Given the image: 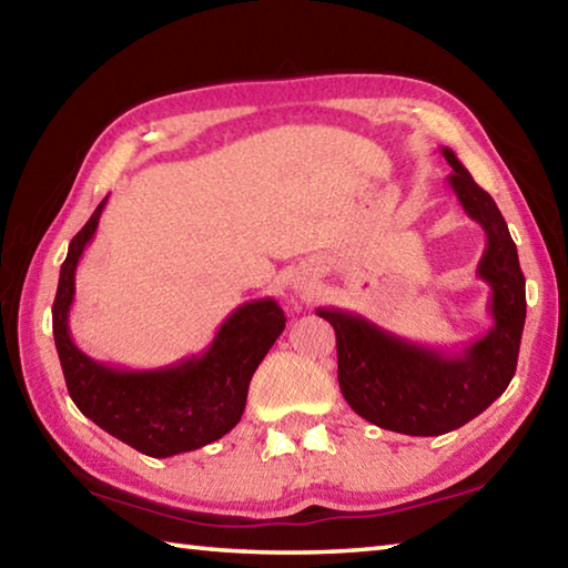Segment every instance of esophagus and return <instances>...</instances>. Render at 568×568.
<instances>
[{"label":"esophagus","mask_w":568,"mask_h":568,"mask_svg":"<svg viewBox=\"0 0 568 568\" xmlns=\"http://www.w3.org/2000/svg\"><path fill=\"white\" fill-rule=\"evenodd\" d=\"M301 291H305V293H311V285H305V283H303V285H301Z\"/></svg>","instance_id":"obj_1"}]
</instances>
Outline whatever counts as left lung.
I'll return each mask as SVG.
<instances>
[{
    "label": "left lung",
    "instance_id": "left-lung-1",
    "mask_svg": "<svg viewBox=\"0 0 568 568\" xmlns=\"http://www.w3.org/2000/svg\"><path fill=\"white\" fill-rule=\"evenodd\" d=\"M447 184L485 232L478 275L490 285L493 328L460 354L414 344L356 313L318 308L336 331L338 386L348 407L372 425L412 437H435L478 417L508 389L526 323V277L508 224L493 196L475 184L453 149Z\"/></svg>",
    "mask_w": 568,
    "mask_h": 568
}]
</instances>
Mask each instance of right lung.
Returning a JSON list of instances; mask_svg holds the SVG:
<instances>
[{
    "label": "right lung",
    "mask_w": 568,
    "mask_h": 568,
    "mask_svg": "<svg viewBox=\"0 0 568 568\" xmlns=\"http://www.w3.org/2000/svg\"><path fill=\"white\" fill-rule=\"evenodd\" d=\"M105 200L78 232L60 267L52 303V336L70 399L121 443L149 457L192 453L227 435L247 402V386L270 346L285 328L277 301L242 303L222 323L204 354L146 368H115L83 354L70 338V305L75 301V270L88 242L95 237Z\"/></svg>",
    "instance_id": "right-lung-1"
}]
</instances>
